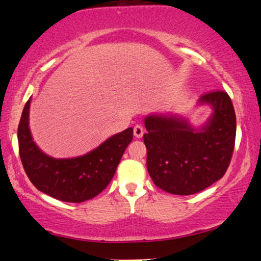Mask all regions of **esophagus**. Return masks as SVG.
<instances>
[{
	"label": "esophagus",
	"instance_id": "34e87169",
	"mask_svg": "<svg viewBox=\"0 0 261 261\" xmlns=\"http://www.w3.org/2000/svg\"><path fill=\"white\" fill-rule=\"evenodd\" d=\"M134 135H135L136 138H141V137H143V135H144V127L141 126V125H139V124L135 125V127H134Z\"/></svg>",
	"mask_w": 261,
	"mask_h": 261
}]
</instances>
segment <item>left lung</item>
Here are the masks:
<instances>
[{"instance_id": "left-lung-1", "label": "left lung", "mask_w": 261, "mask_h": 261, "mask_svg": "<svg viewBox=\"0 0 261 261\" xmlns=\"http://www.w3.org/2000/svg\"><path fill=\"white\" fill-rule=\"evenodd\" d=\"M200 103L213 110L209 121L195 130L173 115L145 118L147 170L159 188L176 195H191L224 177L233 155L236 115L222 90L202 94Z\"/></svg>"}]
</instances>
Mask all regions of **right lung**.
Segmentation results:
<instances>
[{"mask_svg":"<svg viewBox=\"0 0 261 261\" xmlns=\"http://www.w3.org/2000/svg\"><path fill=\"white\" fill-rule=\"evenodd\" d=\"M31 99L23 107L18 126L19 155L27 177L42 193L59 201L81 203L97 196L114 177L116 168L134 138L129 127L90 153L74 159H54L33 141L28 115Z\"/></svg>","mask_w":261,"mask_h":261,"instance_id":"right-lung-1","label":"right lung"}]
</instances>
